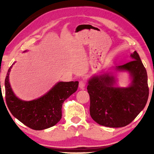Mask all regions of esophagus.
I'll return each mask as SVG.
<instances>
[{
	"label": "esophagus",
	"mask_w": 154,
	"mask_h": 154,
	"mask_svg": "<svg viewBox=\"0 0 154 154\" xmlns=\"http://www.w3.org/2000/svg\"><path fill=\"white\" fill-rule=\"evenodd\" d=\"M85 84H86V82L85 80H81L79 83V87L81 89H83V88L85 86Z\"/></svg>",
	"instance_id": "34e87169"
}]
</instances>
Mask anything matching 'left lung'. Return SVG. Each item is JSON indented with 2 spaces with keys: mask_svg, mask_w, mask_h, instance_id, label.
I'll use <instances>...</instances> for the list:
<instances>
[{
  "mask_svg": "<svg viewBox=\"0 0 154 154\" xmlns=\"http://www.w3.org/2000/svg\"><path fill=\"white\" fill-rule=\"evenodd\" d=\"M133 60L117 66L128 71L132 83L128 88L113 86L114 77L105 74L92 77L87 87L90 95V113L96 123L104 126H127L144 109L149 96L147 75L137 52L130 54Z\"/></svg>",
  "mask_w": 154,
  "mask_h": 154,
  "instance_id": "1",
  "label": "left lung"
}]
</instances>
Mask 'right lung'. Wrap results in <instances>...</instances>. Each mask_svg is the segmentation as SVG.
I'll return each mask as SVG.
<instances>
[{
	"mask_svg": "<svg viewBox=\"0 0 154 154\" xmlns=\"http://www.w3.org/2000/svg\"><path fill=\"white\" fill-rule=\"evenodd\" d=\"M14 63L9 69L5 81V100L10 112L31 129L41 130L54 126L61 119L62 104L76 92L79 82H59L42 97L22 101L15 96L9 82V72Z\"/></svg>",
	"mask_w": 154,
	"mask_h": 154,
	"instance_id": "1",
	"label": "right lung"
}]
</instances>
